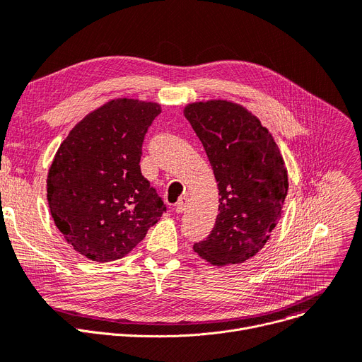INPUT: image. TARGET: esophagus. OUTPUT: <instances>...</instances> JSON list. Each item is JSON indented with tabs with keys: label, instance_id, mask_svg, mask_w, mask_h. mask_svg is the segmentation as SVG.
I'll return each instance as SVG.
<instances>
[{
	"label": "esophagus",
	"instance_id": "obj_1",
	"mask_svg": "<svg viewBox=\"0 0 362 362\" xmlns=\"http://www.w3.org/2000/svg\"><path fill=\"white\" fill-rule=\"evenodd\" d=\"M187 202H189V199H187V197H182V198H179V201H177V204H176V213H183L185 210H186V206H187Z\"/></svg>",
	"mask_w": 362,
	"mask_h": 362
}]
</instances>
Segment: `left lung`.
Instances as JSON below:
<instances>
[{"mask_svg":"<svg viewBox=\"0 0 362 362\" xmlns=\"http://www.w3.org/2000/svg\"><path fill=\"white\" fill-rule=\"evenodd\" d=\"M185 117L199 138L218 186V216L194 251L213 265L240 264L264 248L281 217L288 171L261 122L229 101L189 104Z\"/></svg>","mask_w":362,"mask_h":362,"instance_id":"left-lung-1","label":"left lung"}]
</instances>
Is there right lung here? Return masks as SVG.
<instances>
[{
  "label": "right lung",
  "instance_id": "add662e5",
  "mask_svg": "<svg viewBox=\"0 0 362 362\" xmlns=\"http://www.w3.org/2000/svg\"><path fill=\"white\" fill-rule=\"evenodd\" d=\"M160 112L154 103L112 100L76 124L57 151L47 179L51 216L92 261L123 258L167 210L139 165Z\"/></svg>",
  "mask_w": 362,
  "mask_h": 362
}]
</instances>
